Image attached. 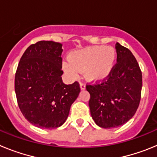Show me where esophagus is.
Instances as JSON below:
<instances>
[{
	"mask_svg": "<svg viewBox=\"0 0 157 157\" xmlns=\"http://www.w3.org/2000/svg\"><path fill=\"white\" fill-rule=\"evenodd\" d=\"M80 88H81V90H85L86 89V84L85 83H83V82H81L80 83Z\"/></svg>",
	"mask_w": 157,
	"mask_h": 157,
	"instance_id": "esophagus-1",
	"label": "esophagus"
}]
</instances>
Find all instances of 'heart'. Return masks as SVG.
<instances>
[{
    "label": "heart",
    "instance_id": "1",
    "mask_svg": "<svg viewBox=\"0 0 157 157\" xmlns=\"http://www.w3.org/2000/svg\"><path fill=\"white\" fill-rule=\"evenodd\" d=\"M116 56L114 48L111 47H87L72 52L69 62L63 63V68L72 77H76L78 71H84L87 80L101 82L112 71Z\"/></svg>",
    "mask_w": 157,
    "mask_h": 157
}]
</instances>
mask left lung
<instances>
[{"label":"left lung","instance_id":"obj_1","mask_svg":"<svg viewBox=\"0 0 157 157\" xmlns=\"http://www.w3.org/2000/svg\"><path fill=\"white\" fill-rule=\"evenodd\" d=\"M117 63L106 79L87 84L93 120L102 128L123 125L135 114L141 101L142 75L132 52L116 44Z\"/></svg>","mask_w":157,"mask_h":157}]
</instances>
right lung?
Returning a JSON list of instances; mask_svg holds the SVG:
<instances>
[{
	"mask_svg": "<svg viewBox=\"0 0 157 157\" xmlns=\"http://www.w3.org/2000/svg\"><path fill=\"white\" fill-rule=\"evenodd\" d=\"M60 43L40 41L26 49L15 76V91L19 108L31 124L53 129L63 124L80 93L77 81L66 85L62 81Z\"/></svg>",
	"mask_w": 157,
	"mask_h": 157,
	"instance_id": "right-lung-1",
	"label": "right lung"
}]
</instances>
